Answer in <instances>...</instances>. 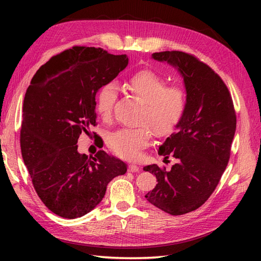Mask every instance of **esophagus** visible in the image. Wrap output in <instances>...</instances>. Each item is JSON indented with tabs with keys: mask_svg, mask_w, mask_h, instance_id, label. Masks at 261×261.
<instances>
[{
	"mask_svg": "<svg viewBox=\"0 0 261 261\" xmlns=\"http://www.w3.org/2000/svg\"><path fill=\"white\" fill-rule=\"evenodd\" d=\"M128 171H129V172H133V173L138 172V171H139V167H137L136 164H129V165H128Z\"/></svg>",
	"mask_w": 261,
	"mask_h": 261,
	"instance_id": "obj_1",
	"label": "esophagus"
}]
</instances>
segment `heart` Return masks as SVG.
Listing matches in <instances>:
<instances>
[{"instance_id":"1","label":"heart","mask_w":261,"mask_h":261,"mask_svg":"<svg viewBox=\"0 0 261 261\" xmlns=\"http://www.w3.org/2000/svg\"><path fill=\"white\" fill-rule=\"evenodd\" d=\"M132 96L143 102L135 128H120L107 137V144L114 153L126 159H135L149 146L152 134L156 137L169 136L184 116L187 98L185 91L151 69H141L126 82ZM117 99L114 83H107L97 92L96 110L102 120L112 118Z\"/></svg>"}]
</instances>
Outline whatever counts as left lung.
Returning a JSON list of instances; mask_svg holds the SVG:
<instances>
[{"label": "left lung", "instance_id": "1", "mask_svg": "<svg viewBox=\"0 0 261 261\" xmlns=\"http://www.w3.org/2000/svg\"><path fill=\"white\" fill-rule=\"evenodd\" d=\"M152 58L170 63L183 75L187 106L177 130L158 151L164 161L172 156L177 163L170 171L146 165L144 170L155 175L158 184L145 197L164 212L180 216L198 209L215 192L230 160L236 114L222 78L195 55L164 51Z\"/></svg>", "mask_w": 261, "mask_h": 261}]
</instances>
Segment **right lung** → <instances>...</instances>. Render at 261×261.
<instances>
[{
    "label": "right lung",
    "instance_id": "add662e5",
    "mask_svg": "<svg viewBox=\"0 0 261 261\" xmlns=\"http://www.w3.org/2000/svg\"><path fill=\"white\" fill-rule=\"evenodd\" d=\"M127 64L125 54L74 45L39 68L27 88L21 155L39 198L62 218H80L91 211L110 181L127 171L122 160L103 150L88 158L77 151L76 145L82 134L89 135L97 126L100 87Z\"/></svg>",
    "mask_w": 261,
    "mask_h": 261
}]
</instances>
